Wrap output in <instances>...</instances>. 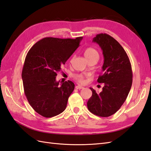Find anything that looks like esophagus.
I'll use <instances>...</instances> for the list:
<instances>
[{
	"mask_svg": "<svg viewBox=\"0 0 151 151\" xmlns=\"http://www.w3.org/2000/svg\"><path fill=\"white\" fill-rule=\"evenodd\" d=\"M75 88L77 89H83V88H84V87H82V86H80V85H77V86H75Z\"/></svg>",
	"mask_w": 151,
	"mask_h": 151,
	"instance_id": "obj_1",
	"label": "esophagus"
}]
</instances>
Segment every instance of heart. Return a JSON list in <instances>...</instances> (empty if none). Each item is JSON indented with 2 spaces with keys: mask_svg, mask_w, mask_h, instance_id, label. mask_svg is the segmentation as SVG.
Instances as JSON below:
<instances>
[{
  "mask_svg": "<svg viewBox=\"0 0 151 151\" xmlns=\"http://www.w3.org/2000/svg\"><path fill=\"white\" fill-rule=\"evenodd\" d=\"M84 55H85L86 58H90L93 56L99 55V54H98L97 51L95 49H93V48L89 47V48H87V49L85 50ZM73 77L76 81L79 83H81V84L84 83L85 81L84 76H83L82 74H75V75H74Z\"/></svg>",
  "mask_w": 151,
  "mask_h": 151,
  "instance_id": "heart-1",
  "label": "heart"
}]
</instances>
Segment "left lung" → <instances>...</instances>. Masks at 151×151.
<instances>
[{
    "label": "left lung",
    "instance_id": "left-lung-1",
    "mask_svg": "<svg viewBox=\"0 0 151 151\" xmlns=\"http://www.w3.org/2000/svg\"><path fill=\"white\" fill-rule=\"evenodd\" d=\"M102 50L104 63L97 82L104 83L100 93L90 88L92 96L87 102L89 111L99 117H109L119 110L129 93L132 84V67L125 50L118 41L106 34L93 39Z\"/></svg>",
    "mask_w": 151,
    "mask_h": 151
}]
</instances>
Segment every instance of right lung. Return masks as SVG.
I'll return each instance as SVG.
<instances>
[{"mask_svg": "<svg viewBox=\"0 0 151 151\" xmlns=\"http://www.w3.org/2000/svg\"><path fill=\"white\" fill-rule=\"evenodd\" d=\"M76 39L45 37L28 51L22 70L24 94L34 110L45 117H52L66 108L75 84L56 81L61 67L79 47Z\"/></svg>", "mask_w": 151, "mask_h": 151, "instance_id": "1", "label": "right lung"}]
</instances>
